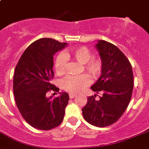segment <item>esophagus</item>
<instances>
[{
  "instance_id": "34e87169",
  "label": "esophagus",
  "mask_w": 149,
  "mask_h": 149,
  "mask_svg": "<svg viewBox=\"0 0 149 149\" xmlns=\"http://www.w3.org/2000/svg\"><path fill=\"white\" fill-rule=\"evenodd\" d=\"M76 96V94H69V97H70V99H73V98H74Z\"/></svg>"
}]
</instances>
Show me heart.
<instances>
[{"label": "heart", "instance_id": "1", "mask_svg": "<svg viewBox=\"0 0 149 149\" xmlns=\"http://www.w3.org/2000/svg\"><path fill=\"white\" fill-rule=\"evenodd\" d=\"M72 58L83 64L84 70L92 78H97L102 70V61L99 57H91V53L85 46L78 47L64 53H60L56 57L55 61V70L58 75L65 73L67 58ZM90 83V79L87 75L77 76H67L62 80L61 87L68 92L77 94L82 91Z\"/></svg>", "mask_w": 149, "mask_h": 149}]
</instances>
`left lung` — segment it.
I'll use <instances>...</instances> for the list:
<instances>
[{
  "mask_svg": "<svg viewBox=\"0 0 149 149\" xmlns=\"http://www.w3.org/2000/svg\"><path fill=\"white\" fill-rule=\"evenodd\" d=\"M94 47L102 61L101 75L91 87L103 96L97 100L88 97L82 111L85 120L94 126L103 127L119 119L130 101L134 88V75L128 59L113 44L98 40Z\"/></svg>",
  "mask_w": 149,
  "mask_h": 149,
  "instance_id": "obj_1",
  "label": "left lung"
}]
</instances>
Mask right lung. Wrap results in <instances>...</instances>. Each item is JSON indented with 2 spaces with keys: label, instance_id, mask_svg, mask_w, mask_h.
Masks as SVG:
<instances>
[{
  "label": "right lung",
  "instance_id": "1",
  "mask_svg": "<svg viewBox=\"0 0 149 149\" xmlns=\"http://www.w3.org/2000/svg\"><path fill=\"white\" fill-rule=\"evenodd\" d=\"M67 46L52 38H41L23 52L13 76L16 106L24 119L38 130H49L61 125L70 97L66 92L48 97L50 90L59 91L51 83L54 76L53 56Z\"/></svg>",
  "mask_w": 149,
  "mask_h": 149
}]
</instances>
